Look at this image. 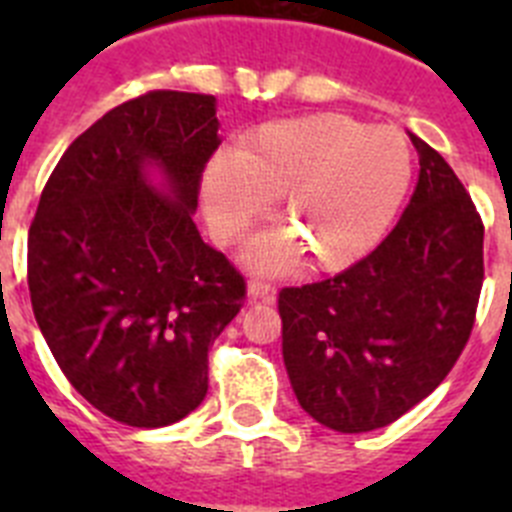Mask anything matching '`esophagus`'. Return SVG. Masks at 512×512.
<instances>
[{
  "label": "esophagus",
  "mask_w": 512,
  "mask_h": 512,
  "mask_svg": "<svg viewBox=\"0 0 512 512\" xmlns=\"http://www.w3.org/2000/svg\"><path fill=\"white\" fill-rule=\"evenodd\" d=\"M248 297H251V300L269 302L274 300V287H271L269 282H264V279H251V282H248Z\"/></svg>",
  "instance_id": "34e87169"
}]
</instances>
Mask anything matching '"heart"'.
I'll return each instance as SVG.
<instances>
[{"label": "heart", "instance_id": "1", "mask_svg": "<svg viewBox=\"0 0 512 512\" xmlns=\"http://www.w3.org/2000/svg\"><path fill=\"white\" fill-rule=\"evenodd\" d=\"M413 176L408 140L346 115L269 122L235 156H217L205 174V210L223 241L241 238L282 194L287 230L259 238L248 259L284 269L305 253L312 269H341L372 251L400 210Z\"/></svg>", "mask_w": 512, "mask_h": 512}]
</instances>
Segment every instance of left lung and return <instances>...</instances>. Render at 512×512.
Masks as SVG:
<instances>
[{
	"label": "left lung",
	"mask_w": 512,
	"mask_h": 512,
	"mask_svg": "<svg viewBox=\"0 0 512 512\" xmlns=\"http://www.w3.org/2000/svg\"><path fill=\"white\" fill-rule=\"evenodd\" d=\"M410 140L418 184L390 235L336 277L279 292L292 390L338 433L384 428L425 400L477 320L485 225L441 153Z\"/></svg>",
	"instance_id": "1"
}]
</instances>
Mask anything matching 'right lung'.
I'll use <instances>...</instances> for the list:
<instances>
[{"mask_svg":"<svg viewBox=\"0 0 512 512\" xmlns=\"http://www.w3.org/2000/svg\"><path fill=\"white\" fill-rule=\"evenodd\" d=\"M212 94L153 89L66 148L27 238L35 320L89 405L133 428L187 418L207 351L241 312L246 279L197 233L202 171L220 146ZM156 163L171 198L145 182Z\"/></svg>","mask_w":512,"mask_h":512,"instance_id":"right-lung-1","label":"right lung"}]
</instances>
